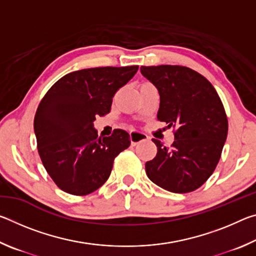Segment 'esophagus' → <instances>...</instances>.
<instances>
[{
	"label": "esophagus",
	"instance_id": "esophagus-1",
	"mask_svg": "<svg viewBox=\"0 0 256 256\" xmlns=\"http://www.w3.org/2000/svg\"><path fill=\"white\" fill-rule=\"evenodd\" d=\"M130 140H131L132 146H136L142 141L148 140V136H146L144 133L133 131V132H130Z\"/></svg>",
	"mask_w": 256,
	"mask_h": 256
}]
</instances>
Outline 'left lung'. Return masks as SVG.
Returning a JSON list of instances; mask_svg holds the SVG:
<instances>
[{
  "mask_svg": "<svg viewBox=\"0 0 256 256\" xmlns=\"http://www.w3.org/2000/svg\"><path fill=\"white\" fill-rule=\"evenodd\" d=\"M158 89L157 118L174 128L170 146L152 138L157 156L146 162L151 182L172 193H188L206 183L219 162L228 120L219 94L209 81L180 66H141Z\"/></svg>",
  "mask_w": 256,
  "mask_h": 256,
  "instance_id": "1",
  "label": "left lung"
}]
</instances>
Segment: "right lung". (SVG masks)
I'll use <instances>...</instances> for the list:
<instances>
[{
    "instance_id": "obj_1",
    "label": "right lung",
    "mask_w": 256,
    "mask_h": 256,
    "mask_svg": "<svg viewBox=\"0 0 256 256\" xmlns=\"http://www.w3.org/2000/svg\"><path fill=\"white\" fill-rule=\"evenodd\" d=\"M138 66L84 68L60 78L42 99L34 128L42 162L58 188L72 196L94 192L110 175L116 156L131 141L116 128L98 136L97 116L110 112L112 97L132 79Z\"/></svg>"
}]
</instances>
